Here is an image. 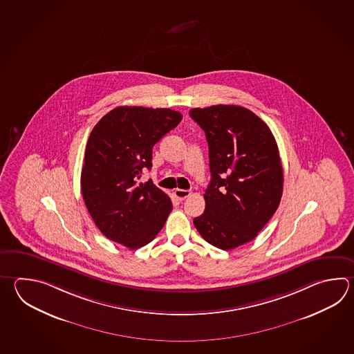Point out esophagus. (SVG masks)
Listing matches in <instances>:
<instances>
[{
	"label": "esophagus",
	"mask_w": 354,
	"mask_h": 354,
	"mask_svg": "<svg viewBox=\"0 0 354 354\" xmlns=\"http://www.w3.org/2000/svg\"><path fill=\"white\" fill-rule=\"evenodd\" d=\"M174 194L175 196L179 199V201H184V199H187L189 195L192 194L189 190H183V189H176L175 192H174Z\"/></svg>",
	"instance_id": "34e87169"
}]
</instances>
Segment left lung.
Returning a JSON list of instances; mask_svg holds the SVG:
<instances>
[{
	"instance_id": "left-lung-1",
	"label": "left lung",
	"mask_w": 354,
	"mask_h": 354,
	"mask_svg": "<svg viewBox=\"0 0 354 354\" xmlns=\"http://www.w3.org/2000/svg\"><path fill=\"white\" fill-rule=\"evenodd\" d=\"M189 115L205 132L212 174L195 228L210 245L233 250L252 241L280 204L279 147L266 123L245 107L218 104Z\"/></svg>"
}]
</instances>
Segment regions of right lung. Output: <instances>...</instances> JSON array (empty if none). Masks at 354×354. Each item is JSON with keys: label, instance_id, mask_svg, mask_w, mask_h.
<instances>
[{"label": "right lung", "instance_id": "add662e5", "mask_svg": "<svg viewBox=\"0 0 354 354\" xmlns=\"http://www.w3.org/2000/svg\"><path fill=\"white\" fill-rule=\"evenodd\" d=\"M183 115L169 109L121 106L103 115L88 138L80 175L82 194L98 230L136 250L158 236L173 209L170 198L151 180L152 147Z\"/></svg>", "mask_w": 354, "mask_h": 354}]
</instances>
